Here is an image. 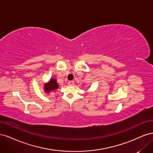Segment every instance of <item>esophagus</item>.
<instances>
[{
  "label": "esophagus",
  "mask_w": 153,
  "mask_h": 153,
  "mask_svg": "<svg viewBox=\"0 0 153 153\" xmlns=\"http://www.w3.org/2000/svg\"><path fill=\"white\" fill-rule=\"evenodd\" d=\"M68 85L70 86H73L74 85V81H69L68 82Z\"/></svg>",
  "instance_id": "esophagus-1"
}]
</instances>
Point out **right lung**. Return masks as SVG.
<instances>
[{
    "label": "right lung",
    "mask_w": 153,
    "mask_h": 153,
    "mask_svg": "<svg viewBox=\"0 0 153 153\" xmlns=\"http://www.w3.org/2000/svg\"><path fill=\"white\" fill-rule=\"evenodd\" d=\"M59 87V84L57 82V80L55 78H51L48 83L45 84L44 91L47 93H50L51 91L57 89Z\"/></svg>",
    "instance_id": "obj_1"
}]
</instances>
